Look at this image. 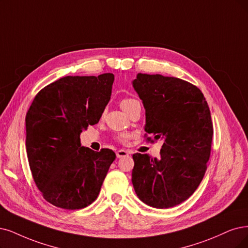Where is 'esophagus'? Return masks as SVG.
Wrapping results in <instances>:
<instances>
[{"label":"esophagus","instance_id":"obj_1","mask_svg":"<svg viewBox=\"0 0 248 248\" xmlns=\"http://www.w3.org/2000/svg\"><path fill=\"white\" fill-rule=\"evenodd\" d=\"M127 155H129V152L124 150V149H121V150L116 151L117 158H122V157H124V156H127Z\"/></svg>","mask_w":248,"mask_h":248}]
</instances>
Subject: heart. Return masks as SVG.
Here are the masks:
<instances>
[{
	"label": "heart",
	"mask_w": 248,
	"mask_h": 248,
	"mask_svg": "<svg viewBox=\"0 0 248 248\" xmlns=\"http://www.w3.org/2000/svg\"><path fill=\"white\" fill-rule=\"evenodd\" d=\"M138 102H139L138 100L133 99V98H124V99L122 100L121 106H122V108L124 110V109H126L127 107H130V106H132L133 104H136V103H138ZM118 140L124 142V141L125 140V136H124V135H121V136L118 137Z\"/></svg>",
	"instance_id": "heart-1"
}]
</instances>
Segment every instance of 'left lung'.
<instances>
[{
	"instance_id": "left-lung-1",
	"label": "left lung",
	"mask_w": 248,
	"mask_h": 248,
	"mask_svg": "<svg viewBox=\"0 0 248 248\" xmlns=\"http://www.w3.org/2000/svg\"><path fill=\"white\" fill-rule=\"evenodd\" d=\"M133 87L146 110V141H163L159 159L133 155L135 192L152 207L176 206L194 193L207 169L214 135L207 102L178 78L138 73Z\"/></svg>"
}]
</instances>
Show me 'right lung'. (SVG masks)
I'll list each match as a JSON object with an SVG mask.
<instances>
[{
  "instance_id": "right-lung-1",
  "label": "right lung",
  "mask_w": 248,
  "mask_h": 248,
  "mask_svg": "<svg viewBox=\"0 0 248 248\" xmlns=\"http://www.w3.org/2000/svg\"><path fill=\"white\" fill-rule=\"evenodd\" d=\"M114 76L64 77L42 89L26 113V153L43 197L64 209L94 202L115 159L108 148L80 146V133L98 124Z\"/></svg>"
}]
</instances>
